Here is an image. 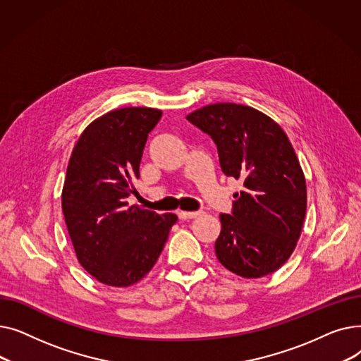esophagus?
Instances as JSON below:
<instances>
[{
  "instance_id": "1",
  "label": "esophagus",
  "mask_w": 361,
  "mask_h": 361,
  "mask_svg": "<svg viewBox=\"0 0 361 361\" xmlns=\"http://www.w3.org/2000/svg\"><path fill=\"white\" fill-rule=\"evenodd\" d=\"M202 214H203L202 211H195V212H184V211H181V212H178V216L181 219H193V218L200 216Z\"/></svg>"
}]
</instances>
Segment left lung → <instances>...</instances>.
<instances>
[{
    "label": "left lung",
    "mask_w": 361,
    "mask_h": 361,
    "mask_svg": "<svg viewBox=\"0 0 361 361\" xmlns=\"http://www.w3.org/2000/svg\"><path fill=\"white\" fill-rule=\"evenodd\" d=\"M187 120L212 137L222 173L244 185L231 214L219 215L218 260L243 278L275 272L294 252L307 207L305 174L287 135L238 104L207 105Z\"/></svg>",
    "instance_id": "obj_1"
}]
</instances>
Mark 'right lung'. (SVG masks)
Instances as JSON below:
<instances>
[{
	"label": "right lung",
	"instance_id": "add662e5",
	"mask_svg": "<svg viewBox=\"0 0 361 361\" xmlns=\"http://www.w3.org/2000/svg\"><path fill=\"white\" fill-rule=\"evenodd\" d=\"M162 112L121 108L90 123L67 166L61 204L73 247L82 267L109 287H128L157 263L177 215H159L127 199L147 135Z\"/></svg>",
	"mask_w": 361,
	"mask_h": 361
}]
</instances>
